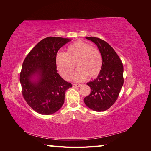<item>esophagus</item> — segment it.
<instances>
[{"label":"esophagus","instance_id":"obj_1","mask_svg":"<svg viewBox=\"0 0 151 151\" xmlns=\"http://www.w3.org/2000/svg\"><path fill=\"white\" fill-rule=\"evenodd\" d=\"M81 86V84H73V87H75V88H79Z\"/></svg>","mask_w":151,"mask_h":151}]
</instances>
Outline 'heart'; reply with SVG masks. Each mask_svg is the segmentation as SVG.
<instances>
[{
    "mask_svg": "<svg viewBox=\"0 0 151 151\" xmlns=\"http://www.w3.org/2000/svg\"><path fill=\"white\" fill-rule=\"evenodd\" d=\"M55 63L60 74L67 80L72 77L76 63L77 68L72 79L76 82H83L88 76L93 78L99 74L103 59L96 48L79 40L68 45L66 53H57Z\"/></svg>",
    "mask_w": 151,
    "mask_h": 151,
    "instance_id": "obj_1",
    "label": "heart"
}]
</instances>
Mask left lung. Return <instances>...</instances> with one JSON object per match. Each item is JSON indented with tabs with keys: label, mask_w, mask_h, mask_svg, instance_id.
<instances>
[{
	"label": "left lung",
	"mask_w": 151,
	"mask_h": 151,
	"mask_svg": "<svg viewBox=\"0 0 151 151\" xmlns=\"http://www.w3.org/2000/svg\"><path fill=\"white\" fill-rule=\"evenodd\" d=\"M94 43L101 54L103 65L98 77L87 83L91 93L84 99L86 105L96 111H104L115 103L123 82V67L117 53L105 41L86 37Z\"/></svg>",
	"instance_id": "8db88e82"
}]
</instances>
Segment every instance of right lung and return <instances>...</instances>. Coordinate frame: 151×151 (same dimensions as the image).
<instances>
[{
    "label": "right lung",
    "mask_w": 151,
    "mask_h": 151,
    "mask_svg": "<svg viewBox=\"0 0 151 151\" xmlns=\"http://www.w3.org/2000/svg\"><path fill=\"white\" fill-rule=\"evenodd\" d=\"M70 41L61 37L45 38L31 50L22 63V94L29 106L42 115H51L60 109L65 92L72 86L58 74L55 63L58 50ZM35 76L37 79L33 81Z\"/></svg>",
    "instance_id": "right-lung-1"
}]
</instances>
